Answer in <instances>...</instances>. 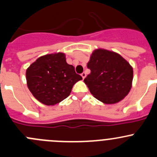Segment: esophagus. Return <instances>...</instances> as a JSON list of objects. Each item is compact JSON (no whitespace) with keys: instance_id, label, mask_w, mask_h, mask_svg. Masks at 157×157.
<instances>
[{"instance_id":"obj_1","label":"esophagus","mask_w":157,"mask_h":157,"mask_svg":"<svg viewBox=\"0 0 157 157\" xmlns=\"http://www.w3.org/2000/svg\"><path fill=\"white\" fill-rule=\"evenodd\" d=\"M81 77H83V79H84L85 77H86V73H85V72L82 73V74H81Z\"/></svg>"}]
</instances>
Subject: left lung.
Returning a JSON list of instances; mask_svg holds the SVG:
<instances>
[{
	"label": "left lung",
	"mask_w": 157,
	"mask_h": 157,
	"mask_svg": "<svg viewBox=\"0 0 157 157\" xmlns=\"http://www.w3.org/2000/svg\"><path fill=\"white\" fill-rule=\"evenodd\" d=\"M87 67L91 73L84 79V83L93 96L103 103H117L131 90L133 68L119 54L96 49Z\"/></svg>",
	"instance_id": "left-lung-1"
}]
</instances>
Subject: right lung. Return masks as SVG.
I'll list each match as a JSON object with an SVG mask.
<instances>
[{
    "label": "right lung",
    "instance_id": "right-lung-1",
    "mask_svg": "<svg viewBox=\"0 0 157 157\" xmlns=\"http://www.w3.org/2000/svg\"><path fill=\"white\" fill-rule=\"evenodd\" d=\"M26 76L29 91L46 105H54L66 99L73 86L82 80L61 52L39 57L26 70Z\"/></svg>",
    "mask_w": 157,
    "mask_h": 157
}]
</instances>
